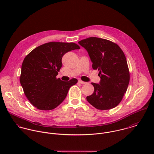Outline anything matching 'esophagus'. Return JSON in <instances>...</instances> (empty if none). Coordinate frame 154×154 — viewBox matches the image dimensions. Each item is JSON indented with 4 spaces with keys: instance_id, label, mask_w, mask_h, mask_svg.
I'll return each mask as SVG.
<instances>
[{
    "instance_id": "1",
    "label": "esophagus",
    "mask_w": 154,
    "mask_h": 154,
    "mask_svg": "<svg viewBox=\"0 0 154 154\" xmlns=\"http://www.w3.org/2000/svg\"><path fill=\"white\" fill-rule=\"evenodd\" d=\"M78 82L80 83V84H86L85 82H84V81H81V80H79V81H78Z\"/></svg>"
}]
</instances>
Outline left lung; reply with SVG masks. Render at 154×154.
<instances>
[{"instance_id":"1","label":"left lung","mask_w":154,"mask_h":154,"mask_svg":"<svg viewBox=\"0 0 154 154\" xmlns=\"http://www.w3.org/2000/svg\"><path fill=\"white\" fill-rule=\"evenodd\" d=\"M88 51L92 68L99 70L100 84L92 82L94 91L88 103L98 110H110L119 104L126 93L130 73L121 48L110 40L89 37L78 42Z\"/></svg>"}]
</instances>
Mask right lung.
<instances>
[{
  "label": "right lung",
  "mask_w": 154,
  "mask_h": 154,
  "mask_svg": "<svg viewBox=\"0 0 154 154\" xmlns=\"http://www.w3.org/2000/svg\"><path fill=\"white\" fill-rule=\"evenodd\" d=\"M74 43L49 42L32 50L25 57L21 67L20 83L26 97L38 110L56 108L65 99L75 78L65 82L57 79L62 66V59L68 51L79 49Z\"/></svg>",
  "instance_id": "1"
}]
</instances>
